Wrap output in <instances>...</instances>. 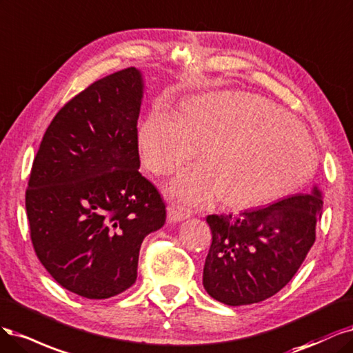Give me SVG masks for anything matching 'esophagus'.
<instances>
[{"label": "esophagus", "mask_w": 353, "mask_h": 353, "mask_svg": "<svg viewBox=\"0 0 353 353\" xmlns=\"http://www.w3.org/2000/svg\"><path fill=\"white\" fill-rule=\"evenodd\" d=\"M189 212L180 210L174 205H168L167 207V220L170 223H177V221H181V220H186L189 217Z\"/></svg>", "instance_id": "34e87169"}]
</instances>
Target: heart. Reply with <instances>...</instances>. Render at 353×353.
Segmentation results:
<instances>
[{
	"label": "heart",
	"mask_w": 353,
	"mask_h": 353,
	"mask_svg": "<svg viewBox=\"0 0 353 353\" xmlns=\"http://www.w3.org/2000/svg\"><path fill=\"white\" fill-rule=\"evenodd\" d=\"M145 167L170 176L195 158L203 163L181 173L167 193L186 207L220 196L230 208L280 199L312 174L316 155L308 133L271 101L241 90L189 99L180 117L154 108L138 129Z\"/></svg>",
	"instance_id": "b5f03b06"
}]
</instances>
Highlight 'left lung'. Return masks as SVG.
Returning <instances> with one entry per match:
<instances>
[{
	"label": "left lung",
	"mask_w": 353,
	"mask_h": 353,
	"mask_svg": "<svg viewBox=\"0 0 353 353\" xmlns=\"http://www.w3.org/2000/svg\"><path fill=\"white\" fill-rule=\"evenodd\" d=\"M323 195L283 198L270 207L245 210L237 217H207L212 243L203 265V288L230 306L258 303L281 290L296 274L315 242Z\"/></svg>",
	"instance_id": "1"
}]
</instances>
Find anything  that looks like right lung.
I'll use <instances>...</instances> for the list:
<instances>
[{"label":"right lung","mask_w":353,"mask_h":353,"mask_svg":"<svg viewBox=\"0 0 353 353\" xmlns=\"http://www.w3.org/2000/svg\"><path fill=\"white\" fill-rule=\"evenodd\" d=\"M142 95L134 67L99 79L57 112L33 160V249L60 286L88 299L129 289L142 241L165 223L160 192L139 173Z\"/></svg>","instance_id":"obj_1"}]
</instances>
